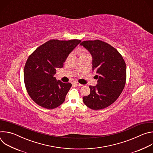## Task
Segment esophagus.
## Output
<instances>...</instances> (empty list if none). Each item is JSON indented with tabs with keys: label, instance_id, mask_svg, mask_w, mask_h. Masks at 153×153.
Returning a JSON list of instances; mask_svg holds the SVG:
<instances>
[{
	"label": "esophagus",
	"instance_id": "1",
	"mask_svg": "<svg viewBox=\"0 0 153 153\" xmlns=\"http://www.w3.org/2000/svg\"><path fill=\"white\" fill-rule=\"evenodd\" d=\"M74 84H75L76 85H77V86H83V85H82V84H80V83H78V82H76Z\"/></svg>",
	"mask_w": 153,
	"mask_h": 153
}]
</instances>
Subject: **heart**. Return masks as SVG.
Listing matches in <instances>:
<instances>
[{
    "instance_id": "1",
    "label": "heart",
    "mask_w": 153,
    "mask_h": 153,
    "mask_svg": "<svg viewBox=\"0 0 153 153\" xmlns=\"http://www.w3.org/2000/svg\"><path fill=\"white\" fill-rule=\"evenodd\" d=\"M88 54V52H87V51H86L85 50H83L82 51V53H81V54H80V56H81V55H83V54Z\"/></svg>"
}]
</instances>
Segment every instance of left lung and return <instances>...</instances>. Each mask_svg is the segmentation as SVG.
Listing matches in <instances>:
<instances>
[{
	"instance_id": "obj_1",
	"label": "left lung",
	"mask_w": 153,
	"mask_h": 153,
	"mask_svg": "<svg viewBox=\"0 0 153 153\" xmlns=\"http://www.w3.org/2000/svg\"><path fill=\"white\" fill-rule=\"evenodd\" d=\"M80 45L91 53L93 69L97 85L90 86V94L83 97V103L94 110L105 108L114 103L126 83V64L120 53L108 43L100 40H85Z\"/></svg>"
}]
</instances>
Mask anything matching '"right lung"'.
Wrapping results in <instances>:
<instances>
[{"instance_id":"1","label":"right lung","mask_w":153,"mask_h":153,"mask_svg":"<svg viewBox=\"0 0 153 153\" xmlns=\"http://www.w3.org/2000/svg\"><path fill=\"white\" fill-rule=\"evenodd\" d=\"M80 40H50L34 50L28 57L24 68L27 91L39 106L54 109L63 103L72 86L70 83L57 80L56 68H62L69 54Z\"/></svg>"}]
</instances>
